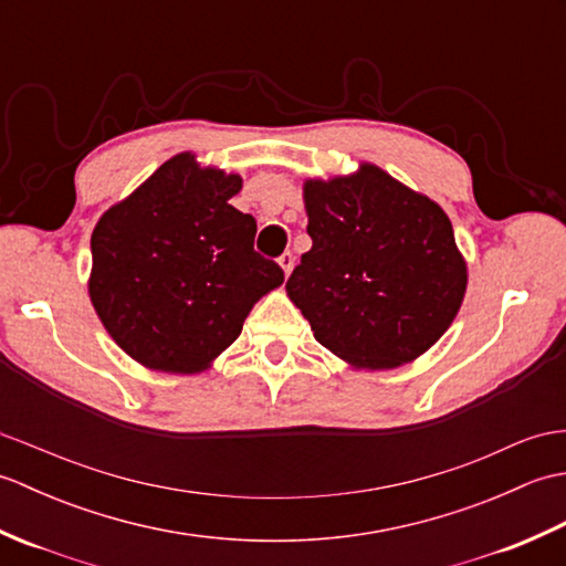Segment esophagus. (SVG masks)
<instances>
[{
    "label": "esophagus",
    "mask_w": 566,
    "mask_h": 566,
    "mask_svg": "<svg viewBox=\"0 0 566 566\" xmlns=\"http://www.w3.org/2000/svg\"><path fill=\"white\" fill-rule=\"evenodd\" d=\"M280 268H282L284 276L292 274V270H294V255H292V252H284V255L280 258Z\"/></svg>",
    "instance_id": "34e87169"
}]
</instances>
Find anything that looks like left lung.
<instances>
[{
  "instance_id": "obj_1",
  "label": "left lung",
  "mask_w": 566,
  "mask_h": 566,
  "mask_svg": "<svg viewBox=\"0 0 566 566\" xmlns=\"http://www.w3.org/2000/svg\"><path fill=\"white\" fill-rule=\"evenodd\" d=\"M314 240L286 296L353 367L394 369L436 345L464 302L467 262L440 203L371 163L306 179Z\"/></svg>"
}]
</instances>
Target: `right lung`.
<instances>
[{
  "label": "right lung",
  "mask_w": 566,
  "mask_h": 566,
  "mask_svg": "<svg viewBox=\"0 0 566 566\" xmlns=\"http://www.w3.org/2000/svg\"><path fill=\"white\" fill-rule=\"evenodd\" d=\"M243 179L179 153L102 213L92 231L90 302L138 365L209 369L284 272L260 258L258 223L228 203Z\"/></svg>",
  "instance_id": "1"
}]
</instances>
